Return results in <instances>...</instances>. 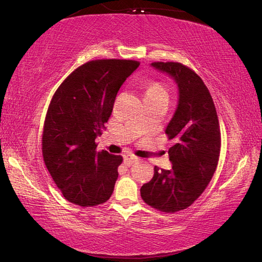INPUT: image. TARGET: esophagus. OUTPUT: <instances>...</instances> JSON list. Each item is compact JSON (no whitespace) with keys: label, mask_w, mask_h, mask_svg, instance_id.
I'll return each instance as SVG.
<instances>
[{"label":"esophagus","mask_w":262,"mask_h":262,"mask_svg":"<svg viewBox=\"0 0 262 262\" xmlns=\"http://www.w3.org/2000/svg\"><path fill=\"white\" fill-rule=\"evenodd\" d=\"M138 160H139V158H137V157L133 156V155L129 154V155L124 156V164L127 165V166L135 164V162H137Z\"/></svg>","instance_id":"1"}]
</instances>
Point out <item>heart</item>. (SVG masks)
Masks as SVG:
<instances>
[{
	"label": "heart",
	"mask_w": 262,
	"mask_h": 262,
	"mask_svg": "<svg viewBox=\"0 0 262 262\" xmlns=\"http://www.w3.org/2000/svg\"><path fill=\"white\" fill-rule=\"evenodd\" d=\"M160 96H167L165 87L158 82H149L146 86V98H154Z\"/></svg>",
	"instance_id": "b5f03b06"
}]
</instances>
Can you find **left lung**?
I'll return each mask as SVG.
<instances>
[{
  "mask_svg": "<svg viewBox=\"0 0 262 262\" xmlns=\"http://www.w3.org/2000/svg\"><path fill=\"white\" fill-rule=\"evenodd\" d=\"M177 85L178 104L166 127L173 146L168 150L170 170L155 167V173L141 189L151 207L175 213L190 206L207 187L216 169L221 132L213 98L202 78L179 62H152Z\"/></svg>",
  "mask_w": 262,
  "mask_h": 262,
  "instance_id": "1",
  "label": "left lung"
}]
</instances>
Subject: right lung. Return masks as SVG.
Returning a JSON list of instances; mask_svg holds the SVG:
<instances>
[{"instance_id":"1","label":"right lung","mask_w":262,"mask_h":262,"mask_svg":"<svg viewBox=\"0 0 262 262\" xmlns=\"http://www.w3.org/2000/svg\"><path fill=\"white\" fill-rule=\"evenodd\" d=\"M136 60L98 59L69 75L52 96L42 133L46 167L63 197L83 207L111 197L121 156L102 150L95 139L111 116L120 87L136 71Z\"/></svg>"}]
</instances>
